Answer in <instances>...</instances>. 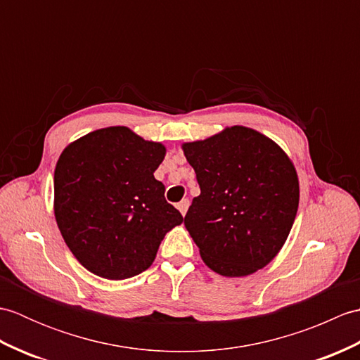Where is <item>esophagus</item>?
<instances>
[{
    "label": "esophagus",
    "mask_w": 360,
    "mask_h": 360,
    "mask_svg": "<svg viewBox=\"0 0 360 360\" xmlns=\"http://www.w3.org/2000/svg\"><path fill=\"white\" fill-rule=\"evenodd\" d=\"M188 205H190V201L188 200H182L179 204H178V209L179 212L182 213V217H186V213L188 210Z\"/></svg>",
    "instance_id": "esophagus-1"
}]
</instances>
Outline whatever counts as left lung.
Instances as JSON below:
<instances>
[{
    "instance_id": "8db88e82",
    "label": "left lung",
    "mask_w": 360,
    "mask_h": 360,
    "mask_svg": "<svg viewBox=\"0 0 360 360\" xmlns=\"http://www.w3.org/2000/svg\"><path fill=\"white\" fill-rule=\"evenodd\" d=\"M201 195L184 218L212 271L244 277L285 244L298 209L295 168L277 143L246 127L182 145Z\"/></svg>"
}]
</instances>
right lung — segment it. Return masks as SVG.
I'll return each instance as SVG.
<instances>
[{
    "mask_svg": "<svg viewBox=\"0 0 360 360\" xmlns=\"http://www.w3.org/2000/svg\"><path fill=\"white\" fill-rule=\"evenodd\" d=\"M164 156V145L143 141L127 127L97 129L60 155L56 219L89 272L124 280L147 271L165 233L184 221L153 176Z\"/></svg>",
    "mask_w": 360,
    "mask_h": 360,
    "instance_id": "1",
    "label": "right lung"
}]
</instances>
